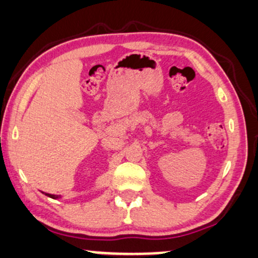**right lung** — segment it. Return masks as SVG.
Masks as SVG:
<instances>
[{"label": "right lung", "mask_w": 258, "mask_h": 258, "mask_svg": "<svg viewBox=\"0 0 258 258\" xmlns=\"http://www.w3.org/2000/svg\"><path fill=\"white\" fill-rule=\"evenodd\" d=\"M43 193V192H42ZM45 196L49 197V198H53V199H58L60 198V196H54V195H49V193H45Z\"/></svg>", "instance_id": "obj_1"}]
</instances>
